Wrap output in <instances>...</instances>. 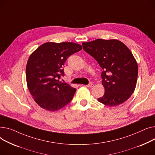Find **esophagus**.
<instances>
[{
	"label": "esophagus",
	"mask_w": 155,
	"mask_h": 155,
	"mask_svg": "<svg viewBox=\"0 0 155 155\" xmlns=\"http://www.w3.org/2000/svg\"><path fill=\"white\" fill-rule=\"evenodd\" d=\"M93 86H94V84L93 83H90V84L86 85L87 87H93Z\"/></svg>",
	"instance_id": "esophagus-1"
}]
</instances>
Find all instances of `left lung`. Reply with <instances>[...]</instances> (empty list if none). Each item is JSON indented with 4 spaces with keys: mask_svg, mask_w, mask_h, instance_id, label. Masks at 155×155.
<instances>
[{
    "mask_svg": "<svg viewBox=\"0 0 155 155\" xmlns=\"http://www.w3.org/2000/svg\"><path fill=\"white\" fill-rule=\"evenodd\" d=\"M82 45L103 69L102 84L105 91L97 101L116 106L128 100L135 89L138 72L137 62L128 47L117 39H97Z\"/></svg>",
    "mask_w": 155,
    "mask_h": 155,
    "instance_id": "8db88e82",
    "label": "left lung"
}]
</instances>
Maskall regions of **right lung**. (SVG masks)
<instances>
[{"instance_id":"1","label":"right lung","mask_w":155,"mask_h":155,"mask_svg":"<svg viewBox=\"0 0 155 155\" xmlns=\"http://www.w3.org/2000/svg\"><path fill=\"white\" fill-rule=\"evenodd\" d=\"M83 48L74 42H45L30 55L26 66V81L34 101L49 111L68 104L76 89L59 81L66 59Z\"/></svg>"}]
</instances>
